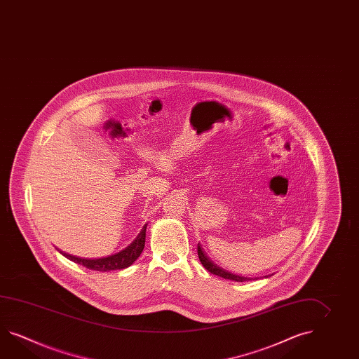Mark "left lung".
I'll return each instance as SVG.
<instances>
[{
    "mask_svg": "<svg viewBox=\"0 0 359 359\" xmlns=\"http://www.w3.org/2000/svg\"><path fill=\"white\" fill-rule=\"evenodd\" d=\"M197 251H198L199 262L205 266V269H208L210 273H212V274H215V276L223 277V278L225 279H231V280H234V282H246V280L254 279L248 278V277H242V276H237V274H233V273H229V271H224L223 268L217 266L216 264H214V262L210 260V257H208V255L205 254V251L202 250V248H201L199 245L198 248H197Z\"/></svg>",
    "mask_w": 359,
    "mask_h": 359,
    "instance_id": "1",
    "label": "left lung"
}]
</instances>
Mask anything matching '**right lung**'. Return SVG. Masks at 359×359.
I'll return each instance as SVG.
<instances>
[{
  "mask_svg": "<svg viewBox=\"0 0 359 359\" xmlns=\"http://www.w3.org/2000/svg\"><path fill=\"white\" fill-rule=\"evenodd\" d=\"M147 225L145 224L142 231L137 234L133 243L123 248L118 254L114 255L107 256V257H100V259H81L76 256L68 255L65 252H62V255L65 256L67 259L72 260L73 263L80 264L82 266L96 271H117V269H125L130 266L131 264L135 262L136 259L140 256L143 251L144 245H145V231H147Z\"/></svg>",
  "mask_w": 359,
  "mask_h": 359,
  "instance_id": "right-lung-1",
  "label": "right lung"
}]
</instances>
